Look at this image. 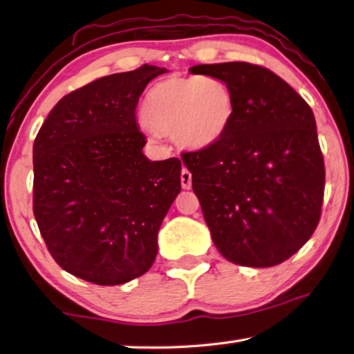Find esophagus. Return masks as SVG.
I'll return each instance as SVG.
<instances>
[{
    "instance_id": "34e87169",
    "label": "esophagus",
    "mask_w": 354,
    "mask_h": 354,
    "mask_svg": "<svg viewBox=\"0 0 354 354\" xmlns=\"http://www.w3.org/2000/svg\"><path fill=\"white\" fill-rule=\"evenodd\" d=\"M181 185L185 190H189L192 187V173L187 169H183L181 171Z\"/></svg>"
}]
</instances>
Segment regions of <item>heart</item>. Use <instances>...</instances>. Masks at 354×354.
<instances>
[{"instance_id": "1", "label": "heart", "mask_w": 354, "mask_h": 354, "mask_svg": "<svg viewBox=\"0 0 354 354\" xmlns=\"http://www.w3.org/2000/svg\"><path fill=\"white\" fill-rule=\"evenodd\" d=\"M236 113L231 88L217 77L171 76L154 84L142 106L151 136H173L179 147L203 151L217 145Z\"/></svg>"}]
</instances>
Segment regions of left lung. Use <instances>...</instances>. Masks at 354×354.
<instances>
[{"mask_svg":"<svg viewBox=\"0 0 354 354\" xmlns=\"http://www.w3.org/2000/svg\"><path fill=\"white\" fill-rule=\"evenodd\" d=\"M190 73L223 81L236 101L223 139L183 156L215 247L237 266H278L320 220L325 164L313 109L259 65L205 64Z\"/></svg>","mask_w":354,"mask_h":354,"instance_id":"left-lung-1","label":"left lung"}]
</instances>
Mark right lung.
<instances>
[{
    "label": "right lung",
    "mask_w": 354,
    "mask_h": 354,
    "mask_svg": "<svg viewBox=\"0 0 354 354\" xmlns=\"http://www.w3.org/2000/svg\"><path fill=\"white\" fill-rule=\"evenodd\" d=\"M165 68L92 81L59 101L32 148V209L40 234L65 272L98 286L142 277L158 232L181 190V160L147 159L136 107Z\"/></svg>",
    "instance_id": "1"
}]
</instances>
